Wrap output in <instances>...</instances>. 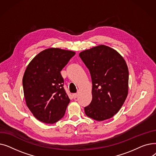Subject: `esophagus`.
<instances>
[{
    "instance_id": "34e87169",
    "label": "esophagus",
    "mask_w": 156,
    "mask_h": 156,
    "mask_svg": "<svg viewBox=\"0 0 156 156\" xmlns=\"http://www.w3.org/2000/svg\"><path fill=\"white\" fill-rule=\"evenodd\" d=\"M78 94L77 93L73 94V97L74 99H76V98H77V97H78Z\"/></svg>"
}]
</instances>
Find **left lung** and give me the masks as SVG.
<instances>
[{
  "label": "left lung",
  "instance_id": "8db88e82",
  "mask_svg": "<svg viewBox=\"0 0 156 156\" xmlns=\"http://www.w3.org/2000/svg\"><path fill=\"white\" fill-rule=\"evenodd\" d=\"M90 73L92 100L84 108L86 115L96 121L112 118L121 109L128 91V69L115 50L99 45L79 54Z\"/></svg>",
  "mask_w": 156,
  "mask_h": 156
}]
</instances>
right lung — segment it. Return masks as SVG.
Listing matches in <instances>:
<instances>
[{
	"mask_svg": "<svg viewBox=\"0 0 156 156\" xmlns=\"http://www.w3.org/2000/svg\"><path fill=\"white\" fill-rule=\"evenodd\" d=\"M75 55L70 51L48 48L37 54L27 66L23 78L24 98L39 121L53 124L64 116L70 99L61 71Z\"/></svg>",
	"mask_w": 156,
	"mask_h": 156,
	"instance_id": "1",
	"label": "right lung"
}]
</instances>
